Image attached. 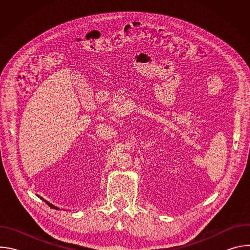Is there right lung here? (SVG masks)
Listing matches in <instances>:
<instances>
[{"label": "right lung", "instance_id": "right-lung-1", "mask_svg": "<svg viewBox=\"0 0 250 250\" xmlns=\"http://www.w3.org/2000/svg\"><path fill=\"white\" fill-rule=\"evenodd\" d=\"M37 196H38V197H40V198H41V199H42V201H44V202H45V203H46V204H47V205H48V206H49V207H50V208H55V209H59V208H57V207H55V206H54V205H52V204H50V203H49V202H47V201H46V200H44V199H43V198H42V197H41V196H39V195H37Z\"/></svg>", "mask_w": 250, "mask_h": 250}]
</instances>
